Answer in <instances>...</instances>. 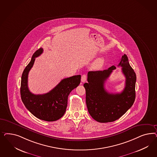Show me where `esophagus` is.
Listing matches in <instances>:
<instances>
[{
	"label": "esophagus",
	"instance_id": "1",
	"mask_svg": "<svg viewBox=\"0 0 157 157\" xmlns=\"http://www.w3.org/2000/svg\"><path fill=\"white\" fill-rule=\"evenodd\" d=\"M86 78H87V76L86 75H83L82 77H81V81L82 82H85L86 81Z\"/></svg>",
	"mask_w": 157,
	"mask_h": 157
}]
</instances>
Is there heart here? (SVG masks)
Masks as SVG:
<instances>
[{
  "instance_id": "1",
  "label": "heart",
  "mask_w": 157,
  "mask_h": 157,
  "mask_svg": "<svg viewBox=\"0 0 157 157\" xmlns=\"http://www.w3.org/2000/svg\"><path fill=\"white\" fill-rule=\"evenodd\" d=\"M104 64V60L102 58H99L95 60L94 63H93V67L94 69H100L101 67Z\"/></svg>"
}]
</instances>
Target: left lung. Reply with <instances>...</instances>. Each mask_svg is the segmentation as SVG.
<instances>
[{
	"instance_id": "8db88e82",
	"label": "left lung",
	"mask_w": 157,
	"mask_h": 157,
	"mask_svg": "<svg viewBox=\"0 0 157 157\" xmlns=\"http://www.w3.org/2000/svg\"><path fill=\"white\" fill-rule=\"evenodd\" d=\"M118 66L122 67L125 85L120 93H109L105 82L116 67L112 66L103 71H89L86 90V102L91 116L98 122H112L121 117L132 106L135 99L136 74L129 63L127 56H122Z\"/></svg>"
}]
</instances>
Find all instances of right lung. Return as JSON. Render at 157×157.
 <instances>
[{
    "instance_id": "obj_1",
    "label": "right lung",
    "mask_w": 157,
    "mask_h": 157,
    "mask_svg": "<svg viewBox=\"0 0 157 157\" xmlns=\"http://www.w3.org/2000/svg\"><path fill=\"white\" fill-rule=\"evenodd\" d=\"M43 52L41 48L37 50L25 67L21 77V96L26 108L35 117L47 121H54L60 119L65 113L68 97L71 91L80 84L81 76L74 75L63 79L47 93L37 95L32 93L28 85L29 72L33 66L36 57Z\"/></svg>"
}]
</instances>
